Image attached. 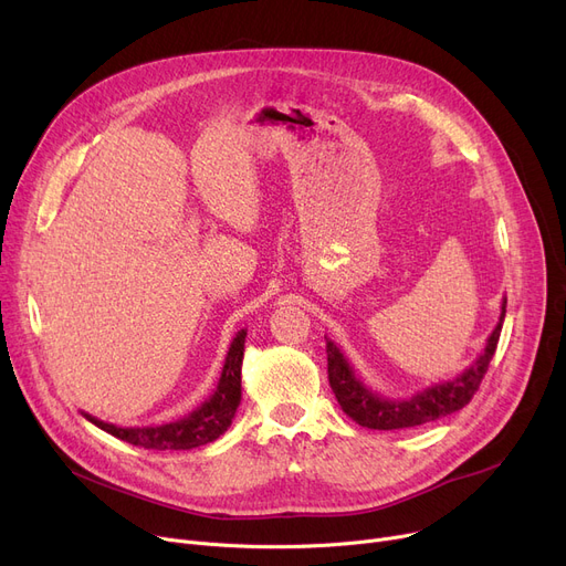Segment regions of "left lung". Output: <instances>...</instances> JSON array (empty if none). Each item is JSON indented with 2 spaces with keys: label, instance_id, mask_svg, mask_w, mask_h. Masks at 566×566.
<instances>
[{
  "label": "left lung",
  "instance_id": "obj_1",
  "mask_svg": "<svg viewBox=\"0 0 566 566\" xmlns=\"http://www.w3.org/2000/svg\"><path fill=\"white\" fill-rule=\"evenodd\" d=\"M506 313V300H502V311L495 329L491 332L483 353L451 380L433 382L430 387L406 396V398H389L368 387L359 373L353 368L343 355V349L327 338V364H329V385L336 394L338 406L343 412L355 419L359 426L373 430H400V428H415L428 421L442 419L463 410L472 400L474 391L479 389L483 375L489 370V364L495 355V347L500 340L502 322Z\"/></svg>",
  "mask_w": 566,
  "mask_h": 566
}]
</instances>
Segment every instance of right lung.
Returning a JSON list of instances; mask_svg holds the SVG:
<instances>
[{
  "label": "right lung",
  "instance_id": "obj_1",
  "mask_svg": "<svg viewBox=\"0 0 566 566\" xmlns=\"http://www.w3.org/2000/svg\"><path fill=\"white\" fill-rule=\"evenodd\" d=\"M244 343H247V329H241L230 343L217 389H213V394L202 402L200 408H196L193 412H188L177 421L160 423V426L124 428V426L101 421L87 412L83 415L87 421L105 430V433H111L128 444H136L143 449L181 451V449H196L207 442H213L230 428L234 412L241 402V359H244Z\"/></svg>",
  "mask_w": 566,
  "mask_h": 566
}]
</instances>
